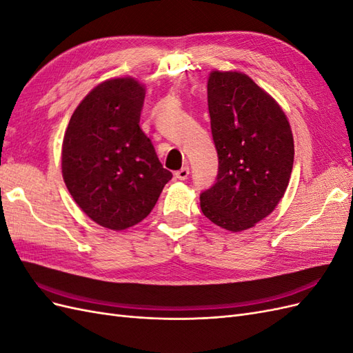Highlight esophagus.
Masks as SVG:
<instances>
[{"mask_svg":"<svg viewBox=\"0 0 353 353\" xmlns=\"http://www.w3.org/2000/svg\"><path fill=\"white\" fill-rule=\"evenodd\" d=\"M188 175H190V168L188 166H183V168H181L179 170H176V172H175V178H178L181 181L187 179Z\"/></svg>","mask_w":353,"mask_h":353,"instance_id":"obj_1","label":"esophagus"}]
</instances>
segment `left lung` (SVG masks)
<instances>
[{"instance_id": "1", "label": "left lung", "mask_w": 353, "mask_h": 353, "mask_svg": "<svg viewBox=\"0 0 353 353\" xmlns=\"http://www.w3.org/2000/svg\"><path fill=\"white\" fill-rule=\"evenodd\" d=\"M208 105L219 166L215 184L200 194V208L218 227L239 232L283 199L293 169V134L279 103L241 72H210Z\"/></svg>"}]
</instances>
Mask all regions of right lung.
I'll return each instance as SVG.
<instances>
[{
	"instance_id": "add662e5",
	"label": "right lung",
	"mask_w": 353,
	"mask_h": 353,
	"mask_svg": "<svg viewBox=\"0 0 353 353\" xmlns=\"http://www.w3.org/2000/svg\"><path fill=\"white\" fill-rule=\"evenodd\" d=\"M144 85L114 78L73 112L61 147V172L77 205L99 225L121 231L141 222L172 174L140 128Z\"/></svg>"
}]
</instances>
